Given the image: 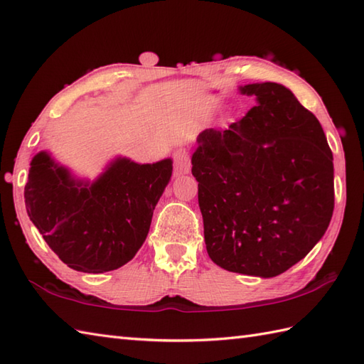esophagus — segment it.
I'll return each mask as SVG.
<instances>
[{
    "instance_id": "esophagus-1",
    "label": "esophagus",
    "mask_w": 364,
    "mask_h": 364,
    "mask_svg": "<svg viewBox=\"0 0 364 364\" xmlns=\"http://www.w3.org/2000/svg\"><path fill=\"white\" fill-rule=\"evenodd\" d=\"M173 168L176 175H184L191 172V156L188 150L180 149L173 153Z\"/></svg>"
}]
</instances>
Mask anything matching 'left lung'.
<instances>
[{
  "label": "left lung",
  "mask_w": 364,
  "mask_h": 364,
  "mask_svg": "<svg viewBox=\"0 0 364 364\" xmlns=\"http://www.w3.org/2000/svg\"><path fill=\"white\" fill-rule=\"evenodd\" d=\"M257 106L227 129H205L192 154L210 258L272 278L304 259L335 208L333 154L314 114L278 82L239 87Z\"/></svg>",
  "instance_id": "1"
}]
</instances>
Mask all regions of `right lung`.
Wrapping results in <instances>:
<instances>
[{
    "label": "right lung",
    "mask_w": 364,
    "mask_h": 364,
    "mask_svg": "<svg viewBox=\"0 0 364 364\" xmlns=\"http://www.w3.org/2000/svg\"><path fill=\"white\" fill-rule=\"evenodd\" d=\"M172 164V158L139 164L115 156L89 180L42 150L31 161L25 186L28 215L68 267L109 272L133 259L145 242Z\"/></svg>",
    "instance_id": "1"
}]
</instances>
